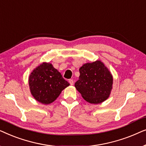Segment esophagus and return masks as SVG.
Wrapping results in <instances>:
<instances>
[{"mask_svg": "<svg viewBox=\"0 0 146 146\" xmlns=\"http://www.w3.org/2000/svg\"><path fill=\"white\" fill-rule=\"evenodd\" d=\"M68 82H69L70 84V85H73L74 84V80H73L72 79H70Z\"/></svg>", "mask_w": 146, "mask_h": 146, "instance_id": "34e87169", "label": "esophagus"}]
</instances>
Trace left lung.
Returning <instances> with one entry per match:
<instances>
[{
  "label": "left lung",
  "instance_id": "1",
  "mask_svg": "<svg viewBox=\"0 0 146 146\" xmlns=\"http://www.w3.org/2000/svg\"><path fill=\"white\" fill-rule=\"evenodd\" d=\"M79 71V80L74 86L86 101L98 104L108 98L113 77L104 64L100 60L84 64Z\"/></svg>",
  "mask_w": 146,
  "mask_h": 146
}]
</instances>
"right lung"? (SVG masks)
I'll return each mask as SVG.
<instances>
[{
	"label": "right lung",
	"mask_w": 146,
	"mask_h": 146,
	"mask_svg": "<svg viewBox=\"0 0 146 146\" xmlns=\"http://www.w3.org/2000/svg\"><path fill=\"white\" fill-rule=\"evenodd\" d=\"M31 92L36 100L43 104L53 102L70 84L50 63L43 62L29 76Z\"/></svg>",
	"instance_id": "1"
}]
</instances>
